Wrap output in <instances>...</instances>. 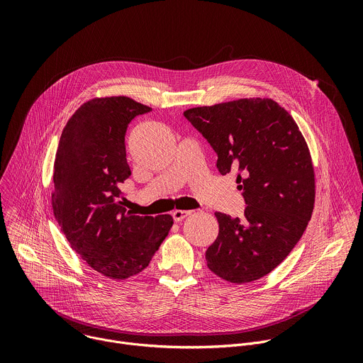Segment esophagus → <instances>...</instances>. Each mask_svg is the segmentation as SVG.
<instances>
[{"instance_id":"34e87169","label":"esophagus","mask_w":363,"mask_h":363,"mask_svg":"<svg viewBox=\"0 0 363 363\" xmlns=\"http://www.w3.org/2000/svg\"><path fill=\"white\" fill-rule=\"evenodd\" d=\"M192 211H185V210H175L174 213H172V217H174V220L177 221V223H179V221H182V220H185L189 214H191Z\"/></svg>"}]
</instances>
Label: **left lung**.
Returning a JSON list of instances; mask_svg holds the SVG:
<instances>
[{
  "mask_svg": "<svg viewBox=\"0 0 363 363\" xmlns=\"http://www.w3.org/2000/svg\"><path fill=\"white\" fill-rule=\"evenodd\" d=\"M217 153L221 175L237 174L244 218L216 213L218 237L206 266L230 283L274 270L301 238L315 206V169L294 119L272 99H238L184 112Z\"/></svg>",
  "mask_w": 363,
  "mask_h": 363,
  "instance_id": "1",
  "label": "left lung"
}]
</instances>
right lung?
<instances>
[{"instance_id":"obj_1","label":"right lung","mask_w":363,"mask_h":363,"mask_svg":"<svg viewBox=\"0 0 363 363\" xmlns=\"http://www.w3.org/2000/svg\"><path fill=\"white\" fill-rule=\"evenodd\" d=\"M152 109L126 96L91 99L63 129L53 174L55 217L70 247L97 273L125 280L147 267L168 235L169 214L126 211L128 125Z\"/></svg>"}]
</instances>
